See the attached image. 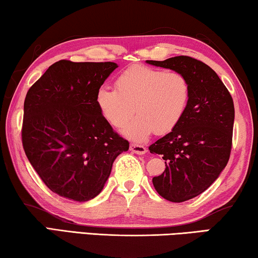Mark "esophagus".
I'll return each mask as SVG.
<instances>
[{
  "instance_id": "34e87169",
  "label": "esophagus",
  "mask_w": 258,
  "mask_h": 258,
  "mask_svg": "<svg viewBox=\"0 0 258 258\" xmlns=\"http://www.w3.org/2000/svg\"><path fill=\"white\" fill-rule=\"evenodd\" d=\"M130 149H131V152L139 154V155H142V154H145L146 152H147V149H146L145 146L138 145V144H131Z\"/></svg>"
}]
</instances>
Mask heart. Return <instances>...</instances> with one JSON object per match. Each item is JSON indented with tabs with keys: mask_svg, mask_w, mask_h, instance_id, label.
I'll use <instances>...</instances> for the list:
<instances>
[{
	"mask_svg": "<svg viewBox=\"0 0 258 258\" xmlns=\"http://www.w3.org/2000/svg\"><path fill=\"white\" fill-rule=\"evenodd\" d=\"M116 88H99L96 103L111 125L125 128L131 139L144 140L149 134L171 132L189 105L191 87L186 76L179 72H164L145 64H132L116 79Z\"/></svg>",
	"mask_w": 258,
	"mask_h": 258,
	"instance_id": "b5f03b06",
	"label": "heart"
}]
</instances>
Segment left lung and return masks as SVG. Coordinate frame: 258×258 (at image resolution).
<instances>
[{"mask_svg": "<svg viewBox=\"0 0 258 258\" xmlns=\"http://www.w3.org/2000/svg\"><path fill=\"white\" fill-rule=\"evenodd\" d=\"M147 62L182 73L190 82V101L182 120L149 146L166 163L162 174L153 178L154 187L167 201L182 203L209 189L227 166L235 116L233 98L217 73L194 57Z\"/></svg>", "mask_w": 258, "mask_h": 258, "instance_id": "left-lung-1", "label": "left lung"}]
</instances>
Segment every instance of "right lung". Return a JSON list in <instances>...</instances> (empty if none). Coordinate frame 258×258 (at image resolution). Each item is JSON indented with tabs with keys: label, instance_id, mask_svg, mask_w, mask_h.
Returning a JSON list of instances; mask_svg holds the SVG:
<instances>
[{
	"label": "right lung",
	"instance_id": "right-lung-1",
	"mask_svg": "<svg viewBox=\"0 0 258 258\" xmlns=\"http://www.w3.org/2000/svg\"><path fill=\"white\" fill-rule=\"evenodd\" d=\"M118 66L73 62L49 66L24 101L22 144L45 185L75 202L95 198L130 144L111 127L96 95Z\"/></svg>",
	"mask_w": 258,
	"mask_h": 258
}]
</instances>
